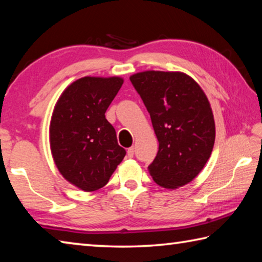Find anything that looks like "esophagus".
<instances>
[{
	"label": "esophagus",
	"instance_id": "obj_1",
	"mask_svg": "<svg viewBox=\"0 0 262 262\" xmlns=\"http://www.w3.org/2000/svg\"><path fill=\"white\" fill-rule=\"evenodd\" d=\"M127 156H128V158H133V157H134V147L132 146L127 150Z\"/></svg>",
	"mask_w": 262,
	"mask_h": 262
}]
</instances>
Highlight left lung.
Listing matches in <instances>:
<instances>
[{
  "label": "left lung",
  "instance_id": "left-lung-1",
  "mask_svg": "<svg viewBox=\"0 0 262 262\" xmlns=\"http://www.w3.org/2000/svg\"><path fill=\"white\" fill-rule=\"evenodd\" d=\"M129 79L150 113L159 142L149 173L160 187H183L211 157L215 141L211 104L201 85L182 72L144 71Z\"/></svg>",
  "mask_w": 262,
  "mask_h": 262
}]
</instances>
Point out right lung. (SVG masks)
<instances>
[{"label": "right lung", "mask_w": 262, "mask_h": 262, "mask_svg": "<svg viewBox=\"0 0 262 262\" xmlns=\"http://www.w3.org/2000/svg\"><path fill=\"white\" fill-rule=\"evenodd\" d=\"M122 83L120 77L78 79L54 107L49 127L52 158L63 178L83 191L103 188L126 156L105 118Z\"/></svg>", "instance_id": "right-lung-1"}]
</instances>
